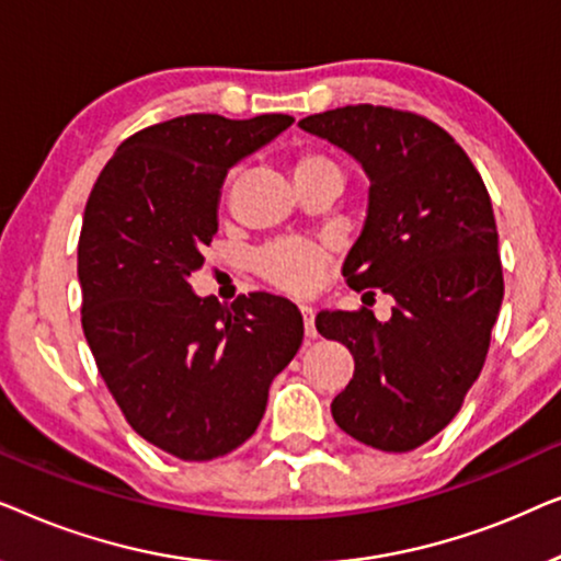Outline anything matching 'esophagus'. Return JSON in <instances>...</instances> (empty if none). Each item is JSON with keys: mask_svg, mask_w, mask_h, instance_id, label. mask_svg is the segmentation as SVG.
<instances>
[{"mask_svg": "<svg viewBox=\"0 0 561 561\" xmlns=\"http://www.w3.org/2000/svg\"><path fill=\"white\" fill-rule=\"evenodd\" d=\"M301 317H304V329H306V336H317V324H313V309L309 304H301Z\"/></svg>", "mask_w": 561, "mask_h": 561, "instance_id": "obj_1", "label": "esophagus"}]
</instances>
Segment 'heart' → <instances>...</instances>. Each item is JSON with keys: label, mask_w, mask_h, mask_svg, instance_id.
I'll return each instance as SVG.
<instances>
[{"label": "heart", "mask_w": 561, "mask_h": 561, "mask_svg": "<svg viewBox=\"0 0 561 561\" xmlns=\"http://www.w3.org/2000/svg\"><path fill=\"white\" fill-rule=\"evenodd\" d=\"M317 168H336L332 158L324 152H301L296 158V175ZM340 171V168H336ZM327 248L317 242L298 240V237H283V240L267 242L252 255V267L260 278L273 283L275 288L290 290V294H309L319 283L321 267L327 265Z\"/></svg>", "instance_id": "1"}]
</instances>
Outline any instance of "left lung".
I'll return each mask as SVG.
<instances>
[{"instance_id":"obj_1","label":"left lung","mask_w":561,"mask_h":561,"mask_svg":"<svg viewBox=\"0 0 561 561\" xmlns=\"http://www.w3.org/2000/svg\"><path fill=\"white\" fill-rule=\"evenodd\" d=\"M298 127L365 168L367 217L342 275L396 301L388 321L365 306L319 311V334L355 357L332 416L367 447L411 451L457 416L485 363L503 301L493 204L455 137L421 114L355 104Z\"/></svg>"}]
</instances>
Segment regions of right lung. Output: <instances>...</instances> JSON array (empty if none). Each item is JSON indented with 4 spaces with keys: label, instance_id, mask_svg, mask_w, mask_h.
<instances>
[{
    "label": "right lung",
    "instance_id": "1",
    "mask_svg": "<svg viewBox=\"0 0 561 561\" xmlns=\"http://www.w3.org/2000/svg\"><path fill=\"white\" fill-rule=\"evenodd\" d=\"M288 114H186L145 127L99 173L79 237L81 324L127 424L186 462L255 434L267 388L301 347L288 298L196 296L227 171L290 127Z\"/></svg>",
    "mask_w": 561,
    "mask_h": 561
}]
</instances>
